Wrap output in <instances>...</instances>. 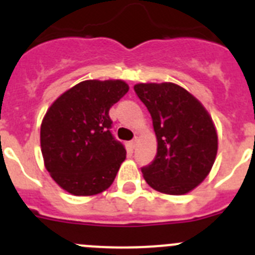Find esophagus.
<instances>
[{"mask_svg":"<svg viewBox=\"0 0 255 255\" xmlns=\"http://www.w3.org/2000/svg\"><path fill=\"white\" fill-rule=\"evenodd\" d=\"M136 143H138V138H136V136H135V138L132 139L131 141H130V145H131V148H135V147H136Z\"/></svg>","mask_w":255,"mask_h":255,"instance_id":"obj_1","label":"esophagus"}]
</instances>
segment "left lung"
Listing matches in <instances>:
<instances>
[{"label": "left lung", "instance_id": "1", "mask_svg": "<svg viewBox=\"0 0 255 255\" xmlns=\"http://www.w3.org/2000/svg\"><path fill=\"white\" fill-rule=\"evenodd\" d=\"M148 108L157 136V154L141 168L154 190L182 195L207 177L217 154V132L202 103L173 83L134 85Z\"/></svg>", "mask_w": 255, "mask_h": 255}]
</instances>
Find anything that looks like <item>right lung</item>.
Returning a JSON list of instances; mask_svg holds the SVG:
<instances>
[{
    "mask_svg": "<svg viewBox=\"0 0 255 255\" xmlns=\"http://www.w3.org/2000/svg\"><path fill=\"white\" fill-rule=\"evenodd\" d=\"M129 91L123 80H85L61 94L40 126V148L51 177L73 195L108 189L126 157L111 132L110 108Z\"/></svg>",
    "mask_w": 255,
    "mask_h": 255,
    "instance_id": "obj_1",
    "label": "right lung"
}]
</instances>
